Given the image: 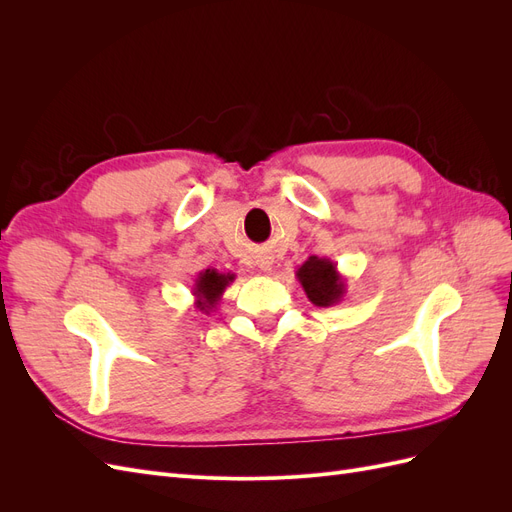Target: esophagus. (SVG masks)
Wrapping results in <instances>:
<instances>
[{
  "label": "esophagus",
  "instance_id": "1",
  "mask_svg": "<svg viewBox=\"0 0 512 512\" xmlns=\"http://www.w3.org/2000/svg\"><path fill=\"white\" fill-rule=\"evenodd\" d=\"M258 267H260V271L269 273L273 269V258L271 256H260L258 258Z\"/></svg>",
  "mask_w": 512,
  "mask_h": 512
}]
</instances>
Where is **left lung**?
Masks as SVG:
<instances>
[{
	"instance_id": "left-lung-1",
	"label": "left lung",
	"mask_w": 512,
	"mask_h": 512,
	"mask_svg": "<svg viewBox=\"0 0 512 512\" xmlns=\"http://www.w3.org/2000/svg\"><path fill=\"white\" fill-rule=\"evenodd\" d=\"M297 280L301 282L307 299L318 307H331L344 299L346 277L337 271L331 258L309 256L297 269Z\"/></svg>"
}]
</instances>
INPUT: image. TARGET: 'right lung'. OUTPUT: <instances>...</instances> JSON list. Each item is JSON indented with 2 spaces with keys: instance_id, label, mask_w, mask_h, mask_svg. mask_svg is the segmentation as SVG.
<instances>
[{
  "instance_id": "add662e5",
  "label": "right lung",
  "mask_w": 512,
  "mask_h": 512,
  "mask_svg": "<svg viewBox=\"0 0 512 512\" xmlns=\"http://www.w3.org/2000/svg\"><path fill=\"white\" fill-rule=\"evenodd\" d=\"M230 282H235V273H220L218 269L200 271L192 286V294L196 299L194 305L203 314L218 309V303L222 301V294Z\"/></svg>"
}]
</instances>
